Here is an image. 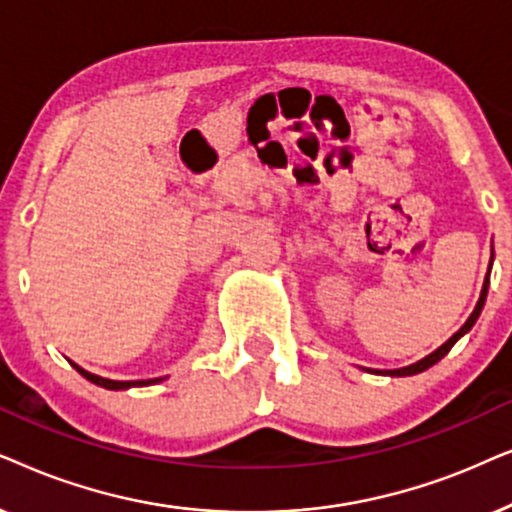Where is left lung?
I'll list each match as a JSON object with an SVG mask.
<instances>
[{"instance_id":"left-lung-1","label":"left lung","mask_w":512,"mask_h":512,"mask_svg":"<svg viewBox=\"0 0 512 512\" xmlns=\"http://www.w3.org/2000/svg\"><path fill=\"white\" fill-rule=\"evenodd\" d=\"M489 267H492V262H489ZM487 290H489V274H487V278H485V285H482V292H480V299H478V304H475V309H473V313H470L468 316V320L466 323L461 325V330L459 332H454L452 337L447 339L445 344L440 346V349H435L431 356H426V358H421L419 363H414V365H407V367H400V370H374V374H388V377H412V374H419V372H424V370H428V367H433L435 363H438V360H442L449 353V349H452V346L459 342V339L466 335V332L470 330V327L475 325V320L480 318V311H482V306H485V299H487ZM372 372V370H370Z\"/></svg>"}]
</instances>
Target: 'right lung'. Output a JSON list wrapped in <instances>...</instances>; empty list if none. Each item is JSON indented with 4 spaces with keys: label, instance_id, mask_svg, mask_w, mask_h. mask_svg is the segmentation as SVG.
<instances>
[{
    "label": "right lung",
    "instance_id": "obj_1",
    "mask_svg": "<svg viewBox=\"0 0 512 512\" xmlns=\"http://www.w3.org/2000/svg\"><path fill=\"white\" fill-rule=\"evenodd\" d=\"M74 365V363H72ZM74 370H77L81 377H86L88 381H93L95 386H102V388H109V391H126V388H133V386H149V384H159L166 377H159V379H140V381H112V379H105V377H98V374H91L86 372L84 367L74 365Z\"/></svg>",
    "mask_w": 512,
    "mask_h": 512
}]
</instances>
